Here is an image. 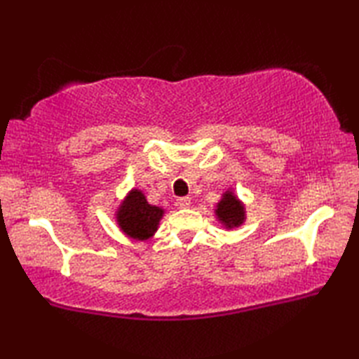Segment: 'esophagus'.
Segmentation results:
<instances>
[{"label":"esophagus","instance_id":"1","mask_svg":"<svg viewBox=\"0 0 359 359\" xmlns=\"http://www.w3.org/2000/svg\"><path fill=\"white\" fill-rule=\"evenodd\" d=\"M175 205H177V208H188L189 205H191V199H189V197H179V199L175 201Z\"/></svg>","mask_w":359,"mask_h":359}]
</instances>
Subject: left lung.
I'll use <instances>...</instances> for the list:
<instances>
[{"mask_svg": "<svg viewBox=\"0 0 359 359\" xmlns=\"http://www.w3.org/2000/svg\"><path fill=\"white\" fill-rule=\"evenodd\" d=\"M215 212L219 222L225 228L241 226L245 220V207L230 189L222 194V199L216 205Z\"/></svg>", "mask_w": 359, "mask_h": 359, "instance_id": "8db88e82", "label": "left lung"}]
</instances>
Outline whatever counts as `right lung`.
Instances as JSON below:
<instances>
[{
	"label": "right lung",
	"mask_w": 359,
	"mask_h": 359,
	"mask_svg": "<svg viewBox=\"0 0 359 359\" xmlns=\"http://www.w3.org/2000/svg\"><path fill=\"white\" fill-rule=\"evenodd\" d=\"M163 210L156 205H149L140 189H131L120 203L116 212L120 230L128 238L135 241H148L157 231Z\"/></svg>",
	"instance_id": "obj_1"
}]
</instances>
